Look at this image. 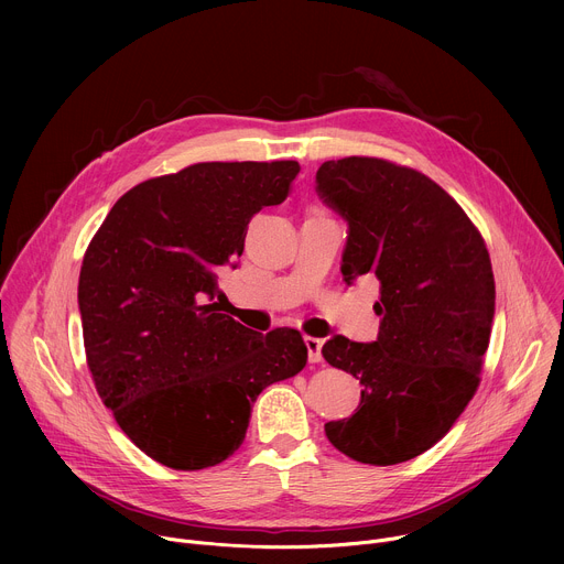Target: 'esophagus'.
<instances>
[{
    "instance_id": "34e87169",
    "label": "esophagus",
    "mask_w": 564,
    "mask_h": 564,
    "mask_svg": "<svg viewBox=\"0 0 564 564\" xmlns=\"http://www.w3.org/2000/svg\"><path fill=\"white\" fill-rule=\"evenodd\" d=\"M305 348H307V359L310 364H318L321 361V346H324V341L316 339V337H305Z\"/></svg>"
}]
</instances>
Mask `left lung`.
Returning a JSON list of instances; mask_svg holds the SVG:
<instances>
[{
	"mask_svg": "<svg viewBox=\"0 0 564 564\" xmlns=\"http://www.w3.org/2000/svg\"><path fill=\"white\" fill-rule=\"evenodd\" d=\"M316 192L350 227L341 274L379 281L372 344L341 335L324 359L364 386L357 413L328 422L344 455L375 466L437 444L479 386L496 314L485 238L435 181L383 158L328 160Z\"/></svg>",
	"mask_w": 564,
	"mask_h": 564,
	"instance_id": "left-lung-1",
	"label": "left lung"
}]
</instances>
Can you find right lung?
Segmentation results:
<instances>
[{"instance_id":"1","label":"right lung","mask_w":564,"mask_h":564,"mask_svg":"<svg viewBox=\"0 0 564 564\" xmlns=\"http://www.w3.org/2000/svg\"><path fill=\"white\" fill-rule=\"evenodd\" d=\"M296 160L196 163L129 189L79 270L87 366L122 433L151 459L200 470L246 440L252 404L303 370L294 328L254 333L220 312L218 274L248 225L281 205Z\"/></svg>"}]
</instances>
